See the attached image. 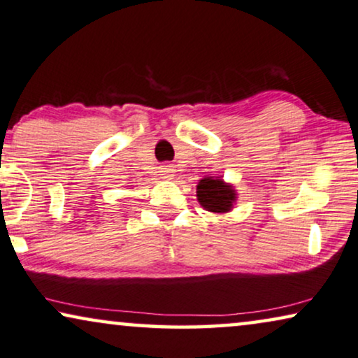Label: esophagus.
I'll return each instance as SVG.
<instances>
[{
	"label": "esophagus",
	"instance_id": "1",
	"mask_svg": "<svg viewBox=\"0 0 358 358\" xmlns=\"http://www.w3.org/2000/svg\"><path fill=\"white\" fill-rule=\"evenodd\" d=\"M173 165L172 164H164L162 167H160V175H162L164 178H172L173 177Z\"/></svg>",
	"mask_w": 358,
	"mask_h": 358
}]
</instances>
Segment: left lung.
Wrapping results in <instances>:
<instances>
[{
    "mask_svg": "<svg viewBox=\"0 0 358 358\" xmlns=\"http://www.w3.org/2000/svg\"><path fill=\"white\" fill-rule=\"evenodd\" d=\"M198 201L210 213H227L235 201V191L222 180L204 178L198 185Z\"/></svg>",
    "mask_w": 358,
    "mask_h": 358,
    "instance_id": "obj_1",
    "label": "left lung"
}]
</instances>
